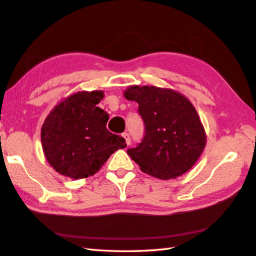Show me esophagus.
I'll return each mask as SVG.
<instances>
[{"label":"esophagus","mask_w":256,"mask_h":256,"mask_svg":"<svg viewBox=\"0 0 256 256\" xmlns=\"http://www.w3.org/2000/svg\"><path fill=\"white\" fill-rule=\"evenodd\" d=\"M122 136L124 138V140H126V145L128 146L130 144V134L128 133H123L122 134Z\"/></svg>","instance_id":"esophagus-1"}]
</instances>
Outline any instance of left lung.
Instances as JSON below:
<instances>
[{
    "instance_id": "8db88e82",
    "label": "left lung",
    "mask_w": 256,
    "mask_h": 256,
    "mask_svg": "<svg viewBox=\"0 0 256 256\" xmlns=\"http://www.w3.org/2000/svg\"><path fill=\"white\" fill-rule=\"evenodd\" d=\"M136 101L144 136L128 154L145 174L176 178L192 168L203 152L206 135L193 104L183 94L155 86H132L124 92Z\"/></svg>"
}]
</instances>
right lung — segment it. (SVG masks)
Returning <instances> with one entry per match:
<instances>
[{
    "label": "right lung",
    "instance_id": "add662e5",
    "mask_svg": "<svg viewBox=\"0 0 256 256\" xmlns=\"http://www.w3.org/2000/svg\"><path fill=\"white\" fill-rule=\"evenodd\" d=\"M102 92H80L64 99L48 116L41 142L48 162L58 174L82 179L100 170L118 150L126 147L122 136L106 128L109 116L97 104Z\"/></svg>",
    "mask_w": 256,
    "mask_h": 256
}]
</instances>
